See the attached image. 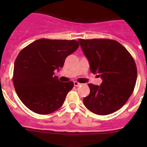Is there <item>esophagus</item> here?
Masks as SVG:
<instances>
[{
  "mask_svg": "<svg viewBox=\"0 0 147 147\" xmlns=\"http://www.w3.org/2000/svg\"><path fill=\"white\" fill-rule=\"evenodd\" d=\"M74 86L78 87V86H80V85H81V84H80V82H78L75 81V82H74Z\"/></svg>",
  "mask_w": 147,
  "mask_h": 147,
  "instance_id": "obj_1",
  "label": "esophagus"
}]
</instances>
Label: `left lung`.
I'll use <instances>...</instances> for the list:
<instances>
[{
    "instance_id": "obj_1",
    "label": "left lung",
    "mask_w": 147,
    "mask_h": 147,
    "mask_svg": "<svg viewBox=\"0 0 147 147\" xmlns=\"http://www.w3.org/2000/svg\"><path fill=\"white\" fill-rule=\"evenodd\" d=\"M90 69L102 79L98 85L89 84L90 94L83 98L85 107L97 115L111 114L121 108L132 95L137 67L131 54L121 43L110 39H79Z\"/></svg>"
}]
</instances>
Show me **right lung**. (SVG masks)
Masks as SVG:
<instances>
[{"instance_id": "1", "label": "right lung", "mask_w": 147, "mask_h": 147, "mask_svg": "<svg viewBox=\"0 0 147 147\" xmlns=\"http://www.w3.org/2000/svg\"><path fill=\"white\" fill-rule=\"evenodd\" d=\"M79 46L74 40L40 39L20 51L14 65L13 83L26 107L47 115L63 105L74 82L59 81L54 71L62 67L66 57Z\"/></svg>"}]
</instances>
